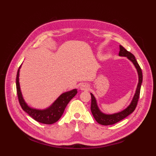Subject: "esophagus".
<instances>
[{"instance_id":"1","label":"esophagus","mask_w":156,"mask_h":156,"mask_svg":"<svg viewBox=\"0 0 156 156\" xmlns=\"http://www.w3.org/2000/svg\"><path fill=\"white\" fill-rule=\"evenodd\" d=\"M80 89L81 90H88L89 88H90V87H89V85L87 83H82L80 84Z\"/></svg>"}]
</instances>
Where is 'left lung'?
Here are the masks:
<instances>
[{
    "instance_id": "1",
    "label": "left lung",
    "mask_w": 156,
    "mask_h": 156,
    "mask_svg": "<svg viewBox=\"0 0 156 156\" xmlns=\"http://www.w3.org/2000/svg\"><path fill=\"white\" fill-rule=\"evenodd\" d=\"M119 48H120V51H119V55L121 56V57L127 58L133 63L135 68H136V70L138 74V84L136 88V90H135V94L133 98H132V101H131L130 104L127 106V108H125L122 111L118 112H115V113L113 114H106L104 113V112H102L98 107L97 101L94 94L92 93H90L92 98L90 109L92 115H93L94 118L95 119V120L97 121V122L102 125H113L116 123V122L122 120V119H125V117H127L128 115L131 114L132 112L134 111L135 108H136L138 99L139 97H140L141 86L142 84V81H143V75H142L141 69L140 65L138 64L136 59H135V57L131 54V53L126 50L122 45L119 46Z\"/></svg>"
}]
</instances>
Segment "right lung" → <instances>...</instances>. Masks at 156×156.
I'll list each match as a JSON object with an SVG mask.
<instances>
[{
  "instance_id": "add662e5",
  "label": "right lung",
  "mask_w": 156,
  "mask_h": 156,
  "mask_svg": "<svg viewBox=\"0 0 156 156\" xmlns=\"http://www.w3.org/2000/svg\"><path fill=\"white\" fill-rule=\"evenodd\" d=\"M21 66L22 64L20 66L17 71L16 86L19 101L23 110L27 112L29 115H30L35 121L41 122V123L50 125L57 122L64 113L68 102L77 94V89H73V90L62 93L49 107L45 108L39 109L31 107L23 98L21 87H20L19 73Z\"/></svg>"
}]
</instances>
